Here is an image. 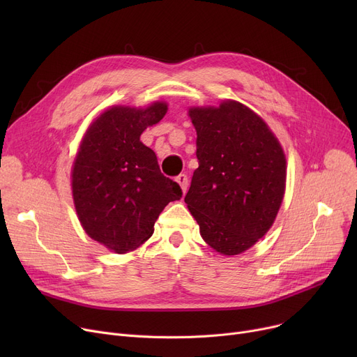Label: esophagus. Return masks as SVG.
<instances>
[{
	"label": "esophagus",
	"instance_id": "34e87169",
	"mask_svg": "<svg viewBox=\"0 0 357 357\" xmlns=\"http://www.w3.org/2000/svg\"><path fill=\"white\" fill-rule=\"evenodd\" d=\"M175 181L179 183L182 192L185 194L186 190H188V176H186L185 174H181V175H178V176L175 178Z\"/></svg>",
	"mask_w": 357,
	"mask_h": 357
}]
</instances>
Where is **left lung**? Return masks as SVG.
Returning a JSON list of instances; mask_svg holds the SVG:
<instances>
[{"label":"left lung","instance_id":"8db88e82","mask_svg":"<svg viewBox=\"0 0 357 357\" xmlns=\"http://www.w3.org/2000/svg\"><path fill=\"white\" fill-rule=\"evenodd\" d=\"M198 167L185 197L201 237L233 256L264 237L282 204L287 159L256 112L237 101L190 108Z\"/></svg>","mask_w":357,"mask_h":357}]
</instances>
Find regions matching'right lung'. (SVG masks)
I'll return each mask as SVG.
<instances>
[{
  "label": "right lung",
  "mask_w": 357,
  "mask_h": 357,
  "mask_svg": "<svg viewBox=\"0 0 357 357\" xmlns=\"http://www.w3.org/2000/svg\"><path fill=\"white\" fill-rule=\"evenodd\" d=\"M166 111V102L105 109L86 130L75 158L72 194L81 226L116 253L143 245L166 205L182 198L181 186L160 172L155 152L140 142Z\"/></svg>",
  "instance_id": "right-lung-1"
}]
</instances>
